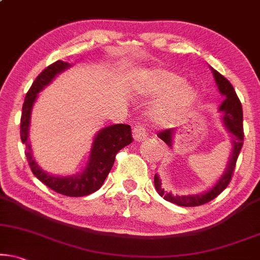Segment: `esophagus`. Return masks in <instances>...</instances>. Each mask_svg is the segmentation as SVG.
I'll use <instances>...</instances> for the list:
<instances>
[{
    "mask_svg": "<svg viewBox=\"0 0 260 260\" xmlns=\"http://www.w3.org/2000/svg\"><path fill=\"white\" fill-rule=\"evenodd\" d=\"M132 133H133L134 140L136 141H143L144 139H146L147 137V132L143 124H137V126L133 128Z\"/></svg>",
    "mask_w": 260,
    "mask_h": 260,
    "instance_id": "1",
    "label": "esophagus"
}]
</instances>
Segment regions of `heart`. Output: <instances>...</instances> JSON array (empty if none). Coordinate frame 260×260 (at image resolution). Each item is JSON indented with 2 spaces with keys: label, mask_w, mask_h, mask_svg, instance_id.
Segmentation results:
<instances>
[{
  "label": "heart",
  "mask_w": 260,
  "mask_h": 260,
  "mask_svg": "<svg viewBox=\"0 0 260 260\" xmlns=\"http://www.w3.org/2000/svg\"><path fill=\"white\" fill-rule=\"evenodd\" d=\"M138 94L144 96L164 95L153 109V117L159 123L178 120L195 103L197 89L184 82L181 75L166 69L141 72L134 84Z\"/></svg>",
  "instance_id": "heart-1"
}]
</instances>
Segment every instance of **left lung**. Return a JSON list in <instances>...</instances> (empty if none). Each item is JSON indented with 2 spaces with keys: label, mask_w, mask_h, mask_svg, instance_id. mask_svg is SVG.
I'll list each match as a JSON object with an SVG mask.
<instances>
[{
  "label": "left lung",
  "mask_w": 260,
  "mask_h": 260,
  "mask_svg": "<svg viewBox=\"0 0 260 260\" xmlns=\"http://www.w3.org/2000/svg\"><path fill=\"white\" fill-rule=\"evenodd\" d=\"M213 70V69H212ZM214 78L219 88V91L224 96L223 102L221 103L219 112L222 113V121L227 129L230 131L232 134L231 137V144H232V153L231 157L228 159L227 168L224 170L223 175L221 176L216 184L209 189L207 192L199 193V195H184V196H177L172 195L171 192H164V189H161V183L159 179L158 175H154V185L159 195L164 197V200L169 201V202L175 203L177 206L182 207H197L201 205H205L210 201L215 199L227 188L228 184L231 183V179L233 177V172L237 165V160L240 153L241 147L244 144V128H243V107H241V102L239 100L237 92L231 84V82L227 78H224L220 72L216 70H213ZM175 129H165L159 132L157 136L160 139L169 145L172 146V137H174Z\"/></svg>",
  "instance_id": "left-lung-1"
}]
</instances>
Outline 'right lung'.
<instances>
[{
	"label": "right lung",
	"instance_id": "obj_1",
	"mask_svg": "<svg viewBox=\"0 0 260 260\" xmlns=\"http://www.w3.org/2000/svg\"><path fill=\"white\" fill-rule=\"evenodd\" d=\"M70 67L71 65L69 63L57 60L55 63L44 69V71L36 78L28 92L26 94L25 102L22 106L20 136H21L22 144L26 145V157L34 176L55 192L65 196L79 197L95 192L96 190L101 188L107 176L112 170L116 153L121 148L132 143L133 138L129 124H112L109 127L102 128L96 134L88 164L82 174L60 177V176H52L41 170L39 165L34 161L30 145L28 144L30 112H32V107L38 98V92H40L45 86L50 84L52 79L58 74Z\"/></svg>",
	"mask_w": 260,
	"mask_h": 260
}]
</instances>
